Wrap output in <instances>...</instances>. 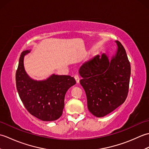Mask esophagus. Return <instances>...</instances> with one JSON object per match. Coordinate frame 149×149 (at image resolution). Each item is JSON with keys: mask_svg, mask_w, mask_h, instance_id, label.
<instances>
[{"mask_svg": "<svg viewBox=\"0 0 149 149\" xmlns=\"http://www.w3.org/2000/svg\"><path fill=\"white\" fill-rule=\"evenodd\" d=\"M74 78H75V81H76V83H79L80 79H79V77L77 75H75V76H74Z\"/></svg>", "mask_w": 149, "mask_h": 149, "instance_id": "1", "label": "esophagus"}]
</instances>
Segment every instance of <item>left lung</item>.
<instances>
[{"mask_svg":"<svg viewBox=\"0 0 149 149\" xmlns=\"http://www.w3.org/2000/svg\"><path fill=\"white\" fill-rule=\"evenodd\" d=\"M117 50L110 59L106 54L97 56L79 69L80 84L86 95L88 109L103 117L124 102L127 97L131 65L124 47L115 41Z\"/></svg>","mask_w":149,"mask_h":149,"instance_id":"left-lung-1","label":"left lung"}]
</instances>
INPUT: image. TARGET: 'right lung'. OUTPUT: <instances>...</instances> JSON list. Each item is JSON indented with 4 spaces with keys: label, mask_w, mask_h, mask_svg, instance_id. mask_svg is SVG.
Returning <instances> with one entry per match:
<instances>
[{
    "label": "right lung",
    "mask_w": 149,
    "mask_h": 149,
    "mask_svg": "<svg viewBox=\"0 0 149 149\" xmlns=\"http://www.w3.org/2000/svg\"><path fill=\"white\" fill-rule=\"evenodd\" d=\"M31 50L22 52L17 72L16 85L22 102L31 115L42 121H54L62 115L65 96L74 85L75 79L70 75L52 74L45 80L31 78L25 70L24 57Z\"/></svg>",
    "instance_id": "obj_1"
}]
</instances>
